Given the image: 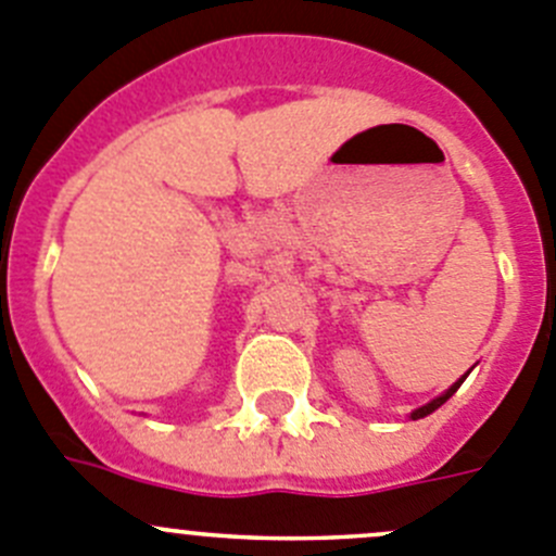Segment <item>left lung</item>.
<instances>
[{
    "instance_id": "1",
    "label": "left lung",
    "mask_w": 556,
    "mask_h": 556,
    "mask_svg": "<svg viewBox=\"0 0 556 556\" xmlns=\"http://www.w3.org/2000/svg\"><path fill=\"white\" fill-rule=\"evenodd\" d=\"M466 376H469V372H466ZM466 376H464V378H466ZM464 378H458V381H455L453 387H450L447 392H444V395L433 397V401H430V403H425V406H419L417 412H412V419H422V417H428V414H433L439 406H444V403H447L450 397H453L455 392H458V387H460V383H464Z\"/></svg>"
}]
</instances>
